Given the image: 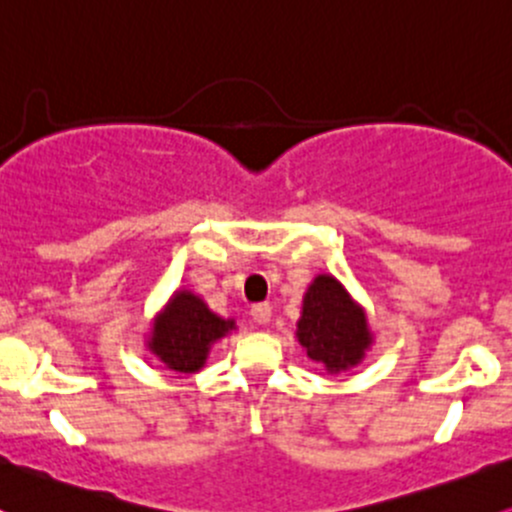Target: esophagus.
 <instances>
[{"label":"esophagus","mask_w":512,"mask_h":512,"mask_svg":"<svg viewBox=\"0 0 512 512\" xmlns=\"http://www.w3.org/2000/svg\"><path fill=\"white\" fill-rule=\"evenodd\" d=\"M251 317H254V321H258V324H268L273 317V307L268 302H258L251 307Z\"/></svg>","instance_id":"1"}]
</instances>
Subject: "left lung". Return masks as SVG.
I'll use <instances>...</instances> for the list:
<instances>
[{"label":"left lung","mask_w":512,"mask_h":512,"mask_svg":"<svg viewBox=\"0 0 512 512\" xmlns=\"http://www.w3.org/2000/svg\"><path fill=\"white\" fill-rule=\"evenodd\" d=\"M297 338L307 355L329 372L360 363L370 346V331L363 309L358 307L331 275H319L309 285L297 321Z\"/></svg>","instance_id":"1"}]
</instances>
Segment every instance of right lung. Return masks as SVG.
I'll use <instances>...</instances> for the list:
<instances>
[{
	"label": "right lung",
	"mask_w": 512,
	"mask_h": 512,
	"mask_svg": "<svg viewBox=\"0 0 512 512\" xmlns=\"http://www.w3.org/2000/svg\"><path fill=\"white\" fill-rule=\"evenodd\" d=\"M232 329L234 321L212 314L208 304L193 292H176L152 329L149 348L171 370L195 372L203 367L212 343Z\"/></svg>",
	"instance_id": "right-lung-1"
}]
</instances>
